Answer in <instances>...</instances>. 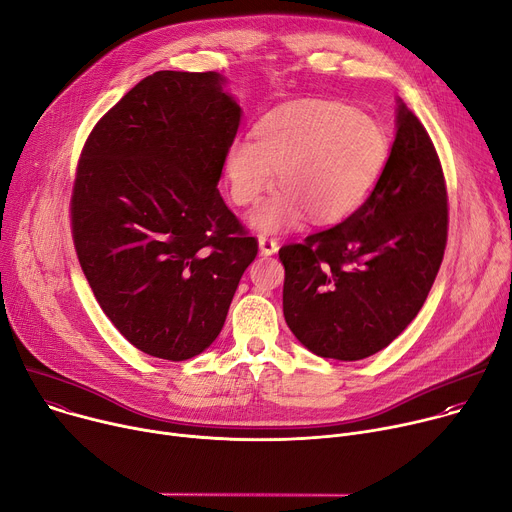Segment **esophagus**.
Segmentation results:
<instances>
[{
    "mask_svg": "<svg viewBox=\"0 0 512 512\" xmlns=\"http://www.w3.org/2000/svg\"><path fill=\"white\" fill-rule=\"evenodd\" d=\"M259 249L263 255H273V253H277V249H280V245H277V241L273 237L259 235Z\"/></svg>",
    "mask_w": 512,
    "mask_h": 512,
    "instance_id": "34e87169",
    "label": "esophagus"
}]
</instances>
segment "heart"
Masks as SVG:
<instances>
[{
  "label": "heart",
  "mask_w": 512,
  "mask_h": 512,
  "mask_svg": "<svg viewBox=\"0 0 512 512\" xmlns=\"http://www.w3.org/2000/svg\"><path fill=\"white\" fill-rule=\"evenodd\" d=\"M390 138L374 116L337 100H304L277 108L235 141L224 157L230 200L255 204L273 183L282 190L251 214L259 230H282L310 214L333 224L353 214L376 188L388 163Z\"/></svg>",
  "instance_id": "obj_1"
}]
</instances>
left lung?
Instances as JSON below:
<instances>
[{"label":"left lung","instance_id":"8db88e82","mask_svg":"<svg viewBox=\"0 0 512 512\" xmlns=\"http://www.w3.org/2000/svg\"><path fill=\"white\" fill-rule=\"evenodd\" d=\"M447 183L423 122L404 104L388 163L343 222L280 249L284 316L312 353L357 361L388 347L423 308L443 261Z\"/></svg>","mask_w":512,"mask_h":512}]
</instances>
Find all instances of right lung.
Segmentation results:
<instances>
[{"label": "right lung", "mask_w": 512, "mask_h": 512, "mask_svg": "<svg viewBox=\"0 0 512 512\" xmlns=\"http://www.w3.org/2000/svg\"><path fill=\"white\" fill-rule=\"evenodd\" d=\"M214 71H157L89 132L71 192L79 265L120 335L183 361L222 331L257 239L216 183L241 122Z\"/></svg>", "instance_id": "right-lung-1"}]
</instances>
